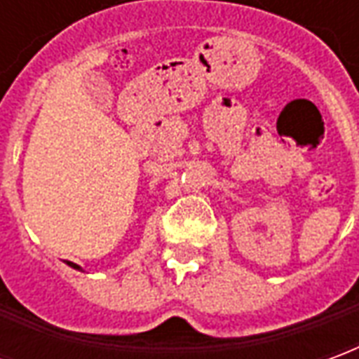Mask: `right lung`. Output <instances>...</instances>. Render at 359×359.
<instances>
[{"label":"right lung","instance_id":"obj_1","mask_svg":"<svg viewBox=\"0 0 359 359\" xmlns=\"http://www.w3.org/2000/svg\"><path fill=\"white\" fill-rule=\"evenodd\" d=\"M67 265H71V267H73V269H79V271H82V267H81V265L73 264V262H67Z\"/></svg>","mask_w":359,"mask_h":359}]
</instances>
